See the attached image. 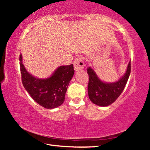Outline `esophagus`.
I'll use <instances>...</instances> for the list:
<instances>
[{"label":"esophagus","mask_w":150,"mask_h":150,"mask_svg":"<svg viewBox=\"0 0 150 150\" xmlns=\"http://www.w3.org/2000/svg\"><path fill=\"white\" fill-rule=\"evenodd\" d=\"M73 65H74V69L75 71H81L84 69L85 63L83 62V58L81 57H78L76 58L73 62Z\"/></svg>","instance_id":"obj_1"}]
</instances>
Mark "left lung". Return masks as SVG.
<instances>
[{
	"mask_svg": "<svg viewBox=\"0 0 150 150\" xmlns=\"http://www.w3.org/2000/svg\"><path fill=\"white\" fill-rule=\"evenodd\" d=\"M131 71V63L129 62L126 72L117 82L105 83L101 81L95 72L90 67L87 68L88 75V94L92 103L96 105L106 106L111 105L119 97L126 85Z\"/></svg>",
	"mask_w": 150,
	"mask_h": 150,
	"instance_id": "8db88e82",
	"label": "left lung"
}]
</instances>
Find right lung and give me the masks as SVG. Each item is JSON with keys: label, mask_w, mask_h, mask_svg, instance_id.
Here are the masks:
<instances>
[{"label": "right lung", "mask_w": 150, "mask_h": 150, "mask_svg": "<svg viewBox=\"0 0 150 150\" xmlns=\"http://www.w3.org/2000/svg\"><path fill=\"white\" fill-rule=\"evenodd\" d=\"M20 61L22 84L33 99L45 108L52 109L62 105L64 102L68 85L75 73L73 64L60 66L52 77L39 79L25 69L21 55Z\"/></svg>", "instance_id": "1"}]
</instances>
